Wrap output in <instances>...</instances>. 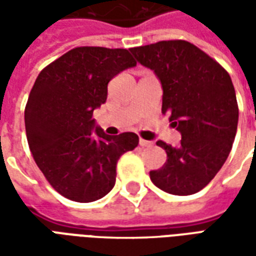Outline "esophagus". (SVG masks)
I'll return each mask as SVG.
<instances>
[{
	"instance_id": "34e87169",
	"label": "esophagus",
	"mask_w": 256,
	"mask_h": 256,
	"mask_svg": "<svg viewBox=\"0 0 256 256\" xmlns=\"http://www.w3.org/2000/svg\"><path fill=\"white\" fill-rule=\"evenodd\" d=\"M140 145H141V146H150L152 142H150V141H146V140L140 138Z\"/></svg>"
}]
</instances>
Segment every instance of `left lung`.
<instances>
[{"label":"left lung","mask_w":256,"mask_h":256,"mask_svg":"<svg viewBox=\"0 0 256 256\" xmlns=\"http://www.w3.org/2000/svg\"><path fill=\"white\" fill-rule=\"evenodd\" d=\"M130 52L160 79L162 114L170 115L182 136L178 146L156 142L166 150L167 160L150 172V181L178 196L202 190L224 166L236 136L238 106L230 75L184 40L159 41Z\"/></svg>","instance_id":"left-lung-1"}]
</instances>
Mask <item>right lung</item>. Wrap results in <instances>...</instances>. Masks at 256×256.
<instances>
[{
  "instance_id": "add662e5",
  "label": "right lung",
  "mask_w": 256,
  "mask_h": 256,
  "mask_svg": "<svg viewBox=\"0 0 256 256\" xmlns=\"http://www.w3.org/2000/svg\"><path fill=\"white\" fill-rule=\"evenodd\" d=\"M137 62L128 49L74 48L42 70L24 110L27 141L36 166L64 198L90 203L116 180L119 158L138 145L136 133L108 136L93 111L106 101L108 84Z\"/></svg>"
}]
</instances>
